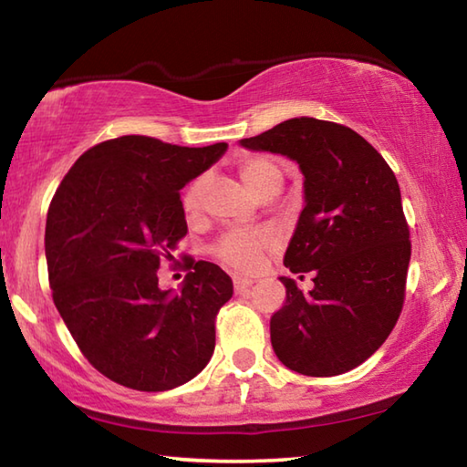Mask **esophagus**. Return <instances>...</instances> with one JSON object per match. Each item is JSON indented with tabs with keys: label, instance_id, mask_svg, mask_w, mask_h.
<instances>
[{
	"label": "esophagus",
	"instance_id": "obj_1",
	"mask_svg": "<svg viewBox=\"0 0 467 467\" xmlns=\"http://www.w3.org/2000/svg\"><path fill=\"white\" fill-rule=\"evenodd\" d=\"M233 284H234V292H236V295H244V292H247V290L251 288L253 282L247 280V278H241V275H234Z\"/></svg>",
	"mask_w": 467,
	"mask_h": 467
}]
</instances>
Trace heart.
<instances>
[{"label": "heart", "mask_w": 467, "mask_h": 467, "mask_svg": "<svg viewBox=\"0 0 467 467\" xmlns=\"http://www.w3.org/2000/svg\"><path fill=\"white\" fill-rule=\"evenodd\" d=\"M239 172L244 183L249 185L253 193L259 197L270 193V192H280L284 175L278 164L270 158L264 156H251L243 158L239 162ZM210 187V177L200 175L195 177L192 183L187 185L183 193V210L189 216L202 212L205 203V195H208ZM272 244V234L257 231V233H243V231H233L226 233L223 239L216 244V255L223 259L234 270H253L257 265L259 257H262V251Z\"/></svg>", "instance_id": "heart-1"}]
</instances>
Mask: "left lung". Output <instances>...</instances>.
Segmentation results:
<instances>
[{"label":"left lung","mask_w":467,"mask_h":467,"mask_svg":"<svg viewBox=\"0 0 467 467\" xmlns=\"http://www.w3.org/2000/svg\"><path fill=\"white\" fill-rule=\"evenodd\" d=\"M241 146L286 156L305 177V208L284 265L313 272L315 286L303 292L280 278L286 303L270 321L275 357L309 377L352 370L381 348L404 305L412 247L398 179L357 131L313 117H295Z\"/></svg>","instance_id":"left-lung-1"}]
</instances>
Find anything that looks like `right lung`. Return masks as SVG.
Listing matches in <instances>:
<instances>
[{
	"instance_id": "obj_1",
	"label": "right lung",
	"mask_w": 467,
	"mask_h": 467,
	"mask_svg": "<svg viewBox=\"0 0 467 467\" xmlns=\"http://www.w3.org/2000/svg\"><path fill=\"white\" fill-rule=\"evenodd\" d=\"M226 148L107 140L78 158L53 195L45 226L53 303L110 381L167 391L192 381L214 354V319L233 280L216 264L192 262L179 290H162L156 272L187 234L179 192Z\"/></svg>"
}]
</instances>
